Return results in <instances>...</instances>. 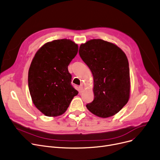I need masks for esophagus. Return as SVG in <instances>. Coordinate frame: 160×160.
I'll return each mask as SVG.
<instances>
[{
    "label": "esophagus",
    "instance_id": "1",
    "mask_svg": "<svg viewBox=\"0 0 160 160\" xmlns=\"http://www.w3.org/2000/svg\"><path fill=\"white\" fill-rule=\"evenodd\" d=\"M82 90H83V87H82V85L79 86V92L80 93H81V92H82Z\"/></svg>",
    "mask_w": 160,
    "mask_h": 160
}]
</instances>
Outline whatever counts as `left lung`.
Masks as SVG:
<instances>
[{"label": "left lung", "instance_id": "obj_1", "mask_svg": "<svg viewBox=\"0 0 160 160\" xmlns=\"http://www.w3.org/2000/svg\"><path fill=\"white\" fill-rule=\"evenodd\" d=\"M79 53L93 78L94 99L87 108L99 118L115 115L130 98L129 64L125 53L116 44L102 39L81 44Z\"/></svg>", "mask_w": 160, "mask_h": 160}]
</instances>
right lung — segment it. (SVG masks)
Returning a JSON list of instances; mask_svg holds the SVG:
<instances>
[{
	"label": "right lung",
	"instance_id": "obj_1",
	"mask_svg": "<svg viewBox=\"0 0 160 160\" xmlns=\"http://www.w3.org/2000/svg\"><path fill=\"white\" fill-rule=\"evenodd\" d=\"M78 52L77 44L64 39L46 42L34 56L28 71V87L34 105L46 116L64 114L78 94L71 85L68 70Z\"/></svg>",
	"mask_w": 160,
	"mask_h": 160
}]
</instances>
